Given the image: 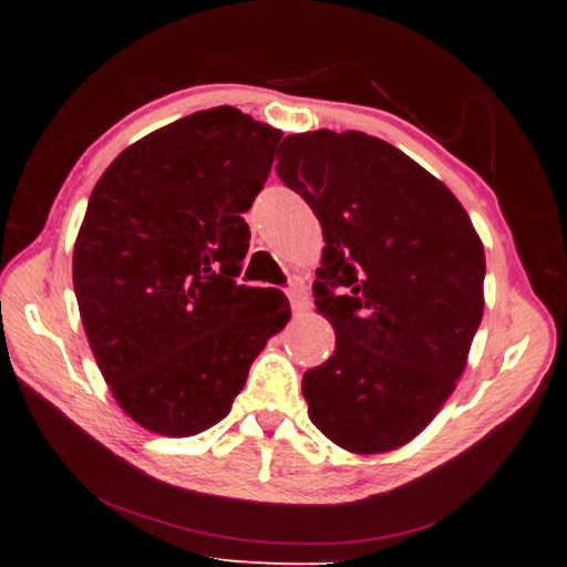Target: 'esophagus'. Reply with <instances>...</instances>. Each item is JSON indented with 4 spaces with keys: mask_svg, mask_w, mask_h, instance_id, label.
Wrapping results in <instances>:
<instances>
[{
    "mask_svg": "<svg viewBox=\"0 0 567 567\" xmlns=\"http://www.w3.org/2000/svg\"><path fill=\"white\" fill-rule=\"evenodd\" d=\"M287 295H290V302L295 310H305L307 307V287L302 285V280H292L290 287H287Z\"/></svg>",
    "mask_w": 567,
    "mask_h": 567,
    "instance_id": "34e87169",
    "label": "esophagus"
}]
</instances>
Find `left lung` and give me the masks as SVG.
I'll list each match as a JSON object with an SVG mask.
<instances>
[{
	"mask_svg": "<svg viewBox=\"0 0 567 567\" xmlns=\"http://www.w3.org/2000/svg\"><path fill=\"white\" fill-rule=\"evenodd\" d=\"M275 169L322 225L312 295L338 334L302 375L307 412L334 445L388 453L463 375L483 320V243L443 182L364 132L290 134Z\"/></svg>",
	"mask_w": 567,
	"mask_h": 567,
	"instance_id": "left-lung-1",
	"label": "left lung"
}]
</instances>
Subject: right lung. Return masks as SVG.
<instances>
[{
	"instance_id": "1",
	"label": "right lung",
	"mask_w": 567,
	"mask_h": 567,
	"mask_svg": "<svg viewBox=\"0 0 567 567\" xmlns=\"http://www.w3.org/2000/svg\"><path fill=\"white\" fill-rule=\"evenodd\" d=\"M280 140L235 107L203 110L134 142L92 189L74 295L112 395L152 433L187 437L227 417L290 318L280 290L237 282L243 213Z\"/></svg>"
}]
</instances>
